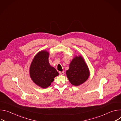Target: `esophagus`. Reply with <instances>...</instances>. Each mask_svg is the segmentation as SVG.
<instances>
[{"instance_id": "esophagus-1", "label": "esophagus", "mask_w": 121, "mask_h": 121, "mask_svg": "<svg viewBox=\"0 0 121 121\" xmlns=\"http://www.w3.org/2000/svg\"><path fill=\"white\" fill-rule=\"evenodd\" d=\"M59 74L61 75H64V71H62V72H59Z\"/></svg>"}]
</instances>
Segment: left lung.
Returning a JSON list of instances; mask_svg holds the SVG:
<instances>
[{
  "label": "left lung",
  "mask_w": 121,
  "mask_h": 121,
  "mask_svg": "<svg viewBox=\"0 0 121 121\" xmlns=\"http://www.w3.org/2000/svg\"><path fill=\"white\" fill-rule=\"evenodd\" d=\"M66 74L73 85L79 86L87 80L90 76V71L83 58L80 56L75 57L72 60Z\"/></svg>",
  "instance_id": "8db88e82"
}]
</instances>
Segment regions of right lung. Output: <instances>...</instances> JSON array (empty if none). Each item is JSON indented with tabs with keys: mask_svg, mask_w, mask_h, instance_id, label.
<instances>
[{
	"mask_svg": "<svg viewBox=\"0 0 121 121\" xmlns=\"http://www.w3.org/2000/svg\"><path fill=\"white\" fill-rule=\"evenodd\" d=\"M49 53L46 51L38 53L31 63L30 75L32 81L42 88H46L59 75L56 69L48 61Z\"/></svg>",
	"mask_w": 121,
	"mask_h": 121,
	"instance_id": "right-lung-1",
	"label": "right lung"
}]
</instances>
